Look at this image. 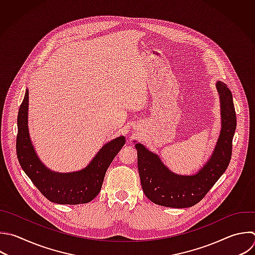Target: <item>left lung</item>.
<instances>
[{"instance_id":"obj_1","label":"left lung","mask_w":255,"mask_h":255,"mask_svg":"<svg viewBox=\"0 0 255 255\" xmlns=\"http://www.w3.org/2000/svg\"><path fill=\"white\" fill-rule=\"evenodd\" d=\"M221 104V132L207 163L195 175H177L158 156L136 143L137 168L145 196L155 204L183 208L199 202L227 168L232 152L236 115L232 94L222 82L216 83Z\"/></svg>"}]
</instances>
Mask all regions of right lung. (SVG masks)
<instances>
[{
    "label": "right lung",
    "mask_w": 255,
    "mask_h": 255,
    "mask_svg": "<svg viewBox=\"0 0 255 255\" xmlns=\"http://www.w3.org/2000/svg\"><path fill=\"white\" fill-rule=\"evenodd\" d=\"M28 107L29 93L26 91L18 114L16 142L17 156L26 174L52 202L80 204L93 200L101 191L107 169L126 143L125 136L105 144L86 168L71 173L53 172L41 162L34 150L28 129Z\"/></svg>",
    "instance_id": "obj_1"
}]
</instances>
